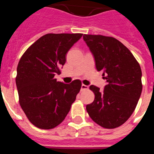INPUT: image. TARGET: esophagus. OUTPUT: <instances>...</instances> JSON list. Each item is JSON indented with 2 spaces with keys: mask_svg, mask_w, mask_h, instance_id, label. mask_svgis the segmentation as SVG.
I'll list each match as a JSON object with an SVG mask.
<instances>
[{
  "mask_svg": "<svg viewBox=\"0 0 154 154\" xmlns=\"http://www.w3.org/2000/svg\"><path fill=\"white\" fill-rule=\"evenodd\" d=\"M88 89V86L85 85H82V90H87Z\"/></svg>",
  "mask_w": 154,
  "mask_h": 154,
  "instance_id": "1",
  "label": "esophagus"
}]
</instances>
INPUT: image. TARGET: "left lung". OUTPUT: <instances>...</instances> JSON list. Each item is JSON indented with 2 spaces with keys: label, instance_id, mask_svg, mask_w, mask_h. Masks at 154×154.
<instances>
[{
  "label": "left lung",
  "instance_id": "obj_1",
  "mask_svg": "<svg viewBox=\"0 0 154 154\" xmlns=\"http://www.w3.org/2000/svg\"><path fill=\"white\" fill-rule=\"evenodd\" d=\"M94 56L96 67L106 75L104 90L94 85L90 89L95 99L86 106L90 118L102 128H118L135 110L142 90L139 64L126 47L112 37L101 35H83Z\"/></svg>",
  "mask_w": 154,
  "mask_h": 154
}]
</instances>
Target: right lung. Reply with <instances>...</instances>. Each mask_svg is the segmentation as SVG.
Returning <instances> with one entry per match:
<instances>
[{"instance_id": "1", "label": "right lung", "mask_w": 154, "mask_h": 154, "mask_svg": "<svg viewBox=\"0 0 154 154\" xmlns=\"http://www.w3.org/2000/svg\"><path fill=\"white\" fill-rule=\"evenodd\" d=\"M82 33H50L43 35L26 50L17 67L15 79L19 103L30 122L41 129H53L61 124L82 88V82H57L66 62V54Z\"/></svg>"}]
</instances>
